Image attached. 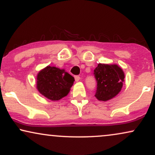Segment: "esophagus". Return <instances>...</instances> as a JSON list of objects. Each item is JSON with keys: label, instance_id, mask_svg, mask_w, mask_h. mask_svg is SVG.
<instances>
[{"label": "esophagus", "instance_id": "obj_1", "mask_svg": "<svg viewBox=\"0 0 155 155\" xmlns=\"http://www.w3.org/2000/svg\"><path fill=\"white\" fill-rule=\"evenodd\" d=\"M74 78H75V81H79L80 80V77L79 76H75V77H74Z\"/></svg>", "mask_w": 155, "mask_h": 155}]
</instances>
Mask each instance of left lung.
<instances>
[{"instance_id":"1","label":"left lung","mask_w":155,"mask_h":155,"mask_svg":"<svg viewBox=\"0 0 155 155\" xmlns=\"http://www.w3.org/2000/svg\"><path fill=\"white\" fill-rule=\"evenodd\" d=\"M94 75L97 81L95 96L98 101L111 100L122 90L124 74L117 64L99 63L94 70Z\"/></svg>"}]
</instances>
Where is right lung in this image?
Returning a JSON list of instances; mask_svg holds the SVG:
<instances>
[{"instance_id":"1","label":"right lung","mask_w":155,"mask_h":155,"mask_svg":"<svg viewBox=\"0 0 155 155\" xmlns=\"http://www.w3.org/2000/svg\"><path fill=\"white\" fill-rule=\"evenodd\" d=\"M36 80V87L38 92L53 101H59L65 97L75 81L65 69L50 65L38 72Z\"/></svg>"}]
</instances>
